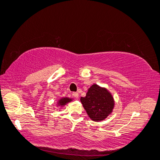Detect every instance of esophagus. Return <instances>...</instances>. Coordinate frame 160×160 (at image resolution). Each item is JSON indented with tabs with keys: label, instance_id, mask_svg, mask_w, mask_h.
<instances>
[{
	"label": "esophagus",
	"instance_id": "esophagus-1",
	"mask_svg": "<svg viewBox=\"0 0 160 160\" xmlns=\"http://www.w3.org/2000/svg\"><path fill=\"white\" fill-rule=\"evenodd\" d=\"M72 95H73V96L75 98H79V94H78V92H74L73 93H72Z\"/></svg>",
	"mask_w": 160,
	"mask_h": 160
}]
</instances>
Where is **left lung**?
<instances>
[{
  "instance_id": "8db88e82",
  "label": "left lung",
  "mask_w": 160,
  "mask_h": 160,
  "mask_svg": "<svg viewBox=\"0 0 160 160\" xmlns=\"http://www.w3.org/2000/svg\"><path fill=\"white\" fill-rule=\"evenodd\" d=\"M80 101L90 119L101 121L106 119L114 108L113 98L106 88L93 84L88 90L85 97H81Z\"/></svg>"
}]
</instances>
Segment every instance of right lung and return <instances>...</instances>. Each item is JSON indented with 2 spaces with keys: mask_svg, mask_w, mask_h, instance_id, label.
<instances>
[{
  "mask_svg": "<svg viewBox=\"0 0 160 160\" xmlns=\"http://www.w3.org/2000/svg\"><path fill=\"white\" fill-rule=\"evenodd\" d=\"M72 100L71 98H62L58 101L57 102V105L58 106H65V105L69 103V102H71Z\"/></svg>",
  "mask_w": 160,
  "mask_h": 160,
  "instance_id": "right-lung-1",
  "label": "right lung"
}]
</instances>
